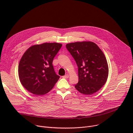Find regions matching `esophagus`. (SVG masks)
Wrapping results in <instances>:
<instances>
[{"label": "esophagus", "mask_w": 133, "mask_h": 133, "mask_svg": "<svg viewBox=\"0 0 133 133\" xmlns=\"http://www.w3.org/2000/svg\"><path fill=\"white\" fill-rule=\"evenodd\" d=\"M63 77L64 78H68L69 77V75H68V74H66V75L63 76Z\"/></svg>", "instance_id": "esophagus-1"}]
</instances>
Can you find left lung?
Listing matches in <instances>:
<instances>
[{"instance_id":"obj_1","label":"left lung","mask_w":133,"mask_h":133,"mask_svg":"<svg viewBox=\"0 0 133 133\" xmlns=\"http://www.w3.org/2000/svg\"><path fill=\"white\" fill-rule=\"evenodd\" d=\"M78 66V83L75 88L84 95H91L106 83L108 67L105 56L91 42H75L66 45Z\"/></svg>"}]
</instances>
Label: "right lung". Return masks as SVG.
Listing matches in <instances>:
<instances>
[{
	"mask_svg": "<svg viewBox=\"0 0 133 133\" xmlns=\"http://www.w3.org/2000/svg\"><path fill=\"white\" fill-rule=\"evenodd\" d=\"M62 44L44 43L29 47L24 54L18 66L21 83L29 92L43 95L52 89L60 78L52 61Z\"/></svg>",
	"mask_w": 133,
	"mask_h": 133,
	"instance_id": "right-lung-1",
	"label": "right lung"
}]
</instances>
